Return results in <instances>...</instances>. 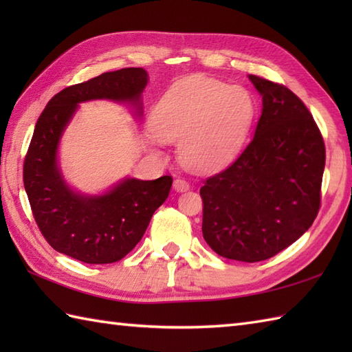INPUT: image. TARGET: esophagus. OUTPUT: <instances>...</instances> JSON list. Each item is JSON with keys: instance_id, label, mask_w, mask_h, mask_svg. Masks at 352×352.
<instances>
[{"instance_id": "34e87169", "label": "esophagus", "mask_w": 352, "mask_h": 352, "mask_svg": "<svg viewBox=\"0 0 352 352\" xmlns=\"http://www.w3.org/2000/svg\"><path fill=\"white\" fill-rule=\"evenodd\" d=\"M189 183L186 182V180H182V178H177V180L174 182V189L177 190V192H186V190H189Z\"/></svg>"}]
</instances>
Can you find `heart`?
Returning <instances> with one entry per match:
<instances>
[{
    "label": "heart",
    "mask_w": 352,
    "mask_h": 352,
    "mask_svg": "<svg viewBox=\"0 0 352 352\" xmlns=\"http://www.w3.org/2000/svg\"><path fill=\"white\" fill-rule=\"evenodd\" d=\"M256 113V100L246 87L190 76L157 101L149 130L157 140L178 145L186 168L206 174L228 166L242 153ZM155 140L149 139L148 146L159 154Z\"/></svg>",
    "instance_id": "1"
}]
</instances>
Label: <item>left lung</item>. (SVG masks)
Segmentation results:
<instances>
[{
    "instance_id": "8db88e82",
    "label": "left lung",
    "mask_w": 352,
    "mask_h": 352,
    "mask_svg": "<svg viewBox=\"0 0 352 352\" xmlns=\"http://www.w3.org/2000/svg\"><path fill=\"white\" fill-rule=\"evenodd\" d=\"M261 96L252 140L207 178L203 236L219 256L254 263L298 241L320 204L325 145L309 109L287 87L248 76Z\"/></svg>"
}]
</instances>
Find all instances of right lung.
<instances>
[{
	"mask_svg": "<svg viewBox=\"0 0 352 352\" xmlns=\"http://www.w3.org/2000/svg\"><path fill=\"white\" fill-rule=\"evenodd\" d=\"M148 80L144 68L101 74L52 96L36 122L24 162V188L33 216L52 248L83 263L106 265L125 257L166 201L172 178L124 177L100 193L77 190L66 182L58 159L63 133L80 104L89 101L125 104L139 119Z\"/></svg>",
	"mask_w": 352,
	"mask_h": 352,
	"instance_id": "obj_1",
	"label": "right lung"
}]
</instances>
